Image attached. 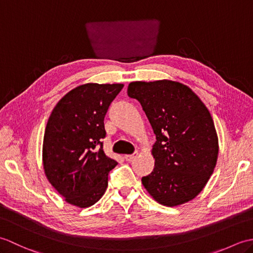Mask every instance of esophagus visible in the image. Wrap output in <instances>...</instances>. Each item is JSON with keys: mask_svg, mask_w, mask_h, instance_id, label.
Listing matches in <instances>:
<instances>
[{"mask_svg": "<svg viewBox=\"0 0 253 253\" xmlns=\"http://www.w3.org/2000/svg\"><path fill=\"white\" fill-rule=\"evenodd\" d=\"M137 155H138V152H135V153H132V154H126L125 155V160L128 161V162H130V161H132L133 159L137 158Z\"/></svg>", "mask_w": 253, "mask_h": 253, "instance_id": "obj_1", "label": "esophagus"}]
</instances>
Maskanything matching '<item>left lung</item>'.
Here are the masks:
<instances>
[{
    "label": "left lung",
    "mask_w": 253,
    "mask_h": 253,
    "mask_svg": "<svg viewBox=\"0 0 253 253\" xmlns=\"http://www.w3.org/2000/svg\"><path fill=\"white\" fill-rule=\"evenodd\" d=\"M127 93L142 106L157 141L151 174L142 185L155 201L177 207L195 199L215 169L218 138L213 118L200 98L173 80L133 82Z\"/></svg>",
    "instance_id": "8db88e82"
}]
</instances>
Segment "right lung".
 Instances as JSON below:
<instances>
[{
  "label": "right lung",
  "instance_id": "1",
  "mask_svg": "<svg viewBox=\"0 0 253 253\" xmlns=\"http://www.w3.org/2000/svg\"><path fill=\"white\" fill-rule=\"evenodd\" d=\"M123 84H85L57 102L47 121L42 161L47 180L69 204L88 208L107 188L117 165L103 151L104 117Z\"/></svg>",
  "mask_w": 253,
  "mask_h": 253
}]
</instances>
